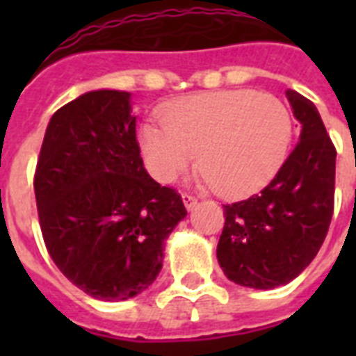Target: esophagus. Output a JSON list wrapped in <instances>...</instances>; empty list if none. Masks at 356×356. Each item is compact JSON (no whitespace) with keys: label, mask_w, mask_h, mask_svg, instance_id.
<instances>
[{"label":"esophagus","mask_w":356,"mask_h":356,"mask_svg":"<svg viewBox=\"0 0 356 356\" xmlns=\"http://www.w3.org/2000/svg\"><path fill=\"white\" fill-rule=\"evenodd\" d=\"M183 203H184V207L188 209V211H192V209L195 207V203H197V200H195L192 194H183Z\"/></svg>","instance_id":"esophagus-1"}]
</instances>
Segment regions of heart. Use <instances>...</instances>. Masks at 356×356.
<instances>
[{
    "mask_svg": "<svg viewBox=\"0 0 356 356\" xmlns=\"http://www.w3.org/2000/svg\"><path fill=\"white\" fill-rule=\"evenodd\" d=\"M162 123L140 129V147L153 177L172 183L200 151L203 183L229 197L264 186L282 166L293 134L290 108L254 90L183 97L164 111Z\"/></svg>",
    "mask_w": 356,
    "mask_h": 356,
    "instance_id": "1",
    "label": "heart"
}]
</instances>
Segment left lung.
Listing matches in <instances>:
<instances>
[{"mask_svg":"<svg viewBox=\"0 0 356 356\" xmlns=\"http://www.w3.org/2000/svg\"><path fill=\"white\" fill-rule=\"evenodd\" d=\"M286 97L301 123L298 145L264 190L223 205L216 249L229 281L257 290L288 284L314 260L334 209L337 149L314 103L296 90Z\"/></svg>","mask_w":356,"mask_h":356,"instance_id":"obj_1","label":"left lung"}]
</instances>
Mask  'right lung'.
I'll use <instances>...</instances> for the list:
<instances>
[{
	"label": "right lung",
	"instance_id": "right-lung-1",
	"mask_svg": "<svg viewBox=\"0 0 356 356\" xmlns=\"http://www.w3.org/2000/svg\"><path fill=\"white\" fill-rule=\"evenodd\" d=\"M47 253L92 298L125 301L161 273L186 209L145 172L131 94L92 90L47 123L35 173Z\"/></svg>",
	"mask_w": 356,
	"mask_h": 356
}]
</instances>
